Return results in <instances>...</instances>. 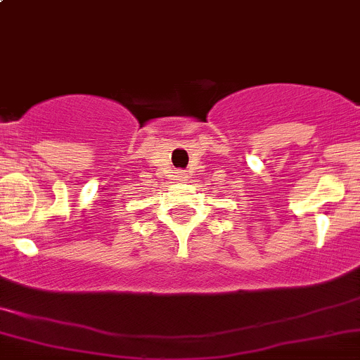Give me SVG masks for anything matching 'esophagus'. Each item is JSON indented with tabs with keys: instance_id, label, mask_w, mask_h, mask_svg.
<instances>
[{
	"instance_id": "obj_1",
	"label": "esophagus",
	"mask_w": 360,
	"mask_h": 360,
	"mask_svg": "<svg viewBox=\"0 0 360 360\" xmlns=\"http://www.w3.org/2000/svg\"><path fill=\"white\" fill-rule=\"evenodd\" d=\"M176 179L177 181H184V179H186V174H184L183 170H177V172H176Z\"/></svg>"
}]
</instances>
